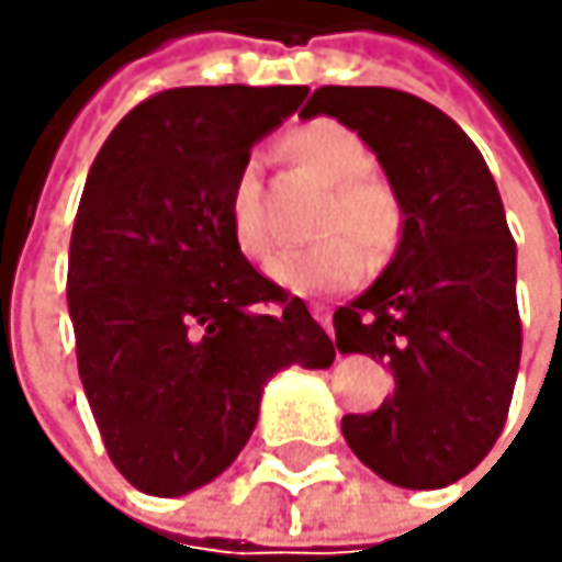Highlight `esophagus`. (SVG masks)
Here are the masks:
<instances>
[{
    "instance_id": "esophagus-1",
    "label": "esophagus",
    "mask_w": 562,
    "mask_h": 562,
    "mask_svg": "<svg viewBox=\"0 0 562 562\" xmlns=\"http://www.w3.org/2000/svg\"><path fill=\"white\" fill-rule=\"evenodd\" d=\"M310 313H313V319L319 323L323 330L334 334V327H330V310H327V306H323V303H313V306H310Z\"/></svg>"
}]
</instances>
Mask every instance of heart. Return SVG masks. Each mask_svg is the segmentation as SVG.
Listing matches in <instances>:
<instances>
[{
  "mask_svg": "<svg viewBox=\"0 0 562 562\" xmlns=\"http://www.w3.org/2000/svg\"><path fill=\"white\" fill-rule=\"evenodd\" d=\"M286 158L319 184H327L316 215L323 243L283 252L269 262L266 276L290 293H334L350 286L367 266H384L401 239L407 212L391 181L374 175V150L367 140L334 117H313L290 127L276 144ZM228 228L239 252L266 262L272 239L262 218V195L252 171H239L228 188Z\"/></svg>",
  "mask_w": 562,
  "mask_h": 562,
  "instance_id": "heart-1",
  "label": "heart"
}]
</instances>
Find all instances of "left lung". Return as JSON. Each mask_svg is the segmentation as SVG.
Returning a JSON list of instances; mask_svg holds the SVG:
<instances>
[{"mask_svg":"<svg viewBox=\"0 0 562 562\" xmlns=\"http://www.w3.org/2000/svg\"><path fill=\"white\" fill-rule=\"evenodd\" d=\"M316 114L367 140L407 212L391 266L334 313L340 353H371L394 378L378 412L344 415V438L391 485H451L499 441L522 353L499 188L469 134L415 93L319 87L303 106Z\"/></svg>","mask_w":562,"mask_h":562,"instance_id":"1","label":"left lung"}]
</instances>
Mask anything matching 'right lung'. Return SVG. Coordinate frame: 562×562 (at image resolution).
<instances>
[{"instance_id": "right-lung-1", "label": "right lung", "mask_w": 562, "mask_h": 562, "mask_svg": "<svg viewBox=\"0 0 562 562\" xmlns=\"http://www.w3.org/2000/svg\"><path fill=\"white\" fill-rule=\"evenodd\" d=\"M306 87H175L100 147L70 239L77 367L114 469L147 495L222 475L283 367L337 350L300 296L252 269L228 228L249 147Z\"/></svg>"}]
</instances>
